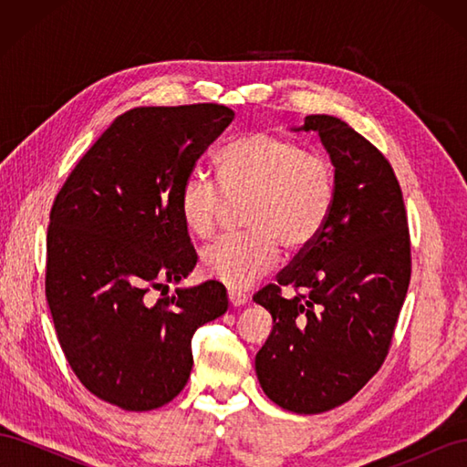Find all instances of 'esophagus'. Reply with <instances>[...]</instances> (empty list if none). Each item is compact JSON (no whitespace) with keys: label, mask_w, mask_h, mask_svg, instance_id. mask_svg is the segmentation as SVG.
Returning a JSON list of instances; mask_svg holds the SVG:
<instances>
[{"label":"esophagus","mask_w":467,"mask_h":467,"mask_svg":"<svg viewBox=\"0 0 467 467\" xmlns=\"http://www.w3.org/2000/svg\"><path fill=\"white\" fill-rule=\"evenodd\" d=\"M228 300H230V304H232L234 307H242V306L247 304L249 298H247V294L230 288V290H228Z\"/></svg>","instance_id":"esophagus-1"}]
</instances>
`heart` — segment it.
Returning a JSON list of instances; mask_svg holds the SVG:
<instances>
[{
  "mask_svg": "<svg viewBox=\"0 0 467 467\" xmlns=\"http://www.w3.org/2000/svg\"><path fill=\"white\" fill-rule=\"evenodd\" d=\"M220 185L192 171L182 181L179 210L199 239L216 234L230 204L247 202L245 228L201 253L202 273L225 286L247 288L271 273L280 245L300 253L316 244L335 206L333 165L290 138L247 132L218 155Z\"/></svg>",
  "mask_w": 467,
  "mask_h": 467,
  "instance_id": "b5f03b06",
  "label": "heart"
}]
</instances>
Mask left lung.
Here are the masks:
<instances>
[{
    "label": "left lung",
    "instance_id": "left-lung-1",
    "mask_svg": "<svg viewBox=\"0 0 467 467\" xmlns=\"http://www.w3.org/2000/svg\"><path fill=\"white\" fill-rule=\"evenodd\" d=\"M335 167V206L321 235L253 296L273 316L255 357L263 391L292 413L343 405L384 362L411 278L407 214L388 160L347 122L309 115ZM290 285L292 301L279 290Z\"/></svg>",
    "mask_w": 467,
    "mask_h": 467
}]
</instances>
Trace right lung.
Here are the masks:
<instances>
[{
    "mask_svg": "<svg viewBox=\"0 0 467 467\" xmlns=\"http://www.w3.org/2000/svg\"><path fill=\"white\" fill-rule=\"evenodd\" d=\"M234 117L214 103L126 110L54 201L47 300L56 335L81 384L124 411L177 398L191 376L194 331L228 309L216 280L155 304L148 292L192 273L181 185Z\"/></svg>",
    "mask_w": 467,
    "mask_h": 467,
    "instance_id": "add662e5",
    "label": "right lung"
}]
</instances>
